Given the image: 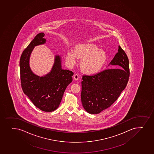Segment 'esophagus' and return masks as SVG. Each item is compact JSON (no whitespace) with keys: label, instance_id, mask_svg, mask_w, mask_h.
Here are the masks:
<instances>
[{"label":"esophagus","instance_id":"1","mask_svg":"<svg viewBox=\"0 0 154 154\" xmlns=\"http://www.w3.org/2000/svg\"><path fill=\"white\" fill-rule=\"evenodd\" d=\"M73 78H74V79L75 80H77L78 78H79V75L77 74H75L73 76Z\"/></svg>","mask_w":154,"mask_h":154}]
</instances>
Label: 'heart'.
<instances>
[{
    "instance_id": "heart-1",
    "label": "heart",
    "mask_w": 154,
    "mask_h": 154,
    "mask_svg": "<svg viewBox=\"0 0 154 154\" xmlns=\"http://www.w3.org/2000/svg\"><path fill=\"white\" fill-rule=\"evenodd\" d=\"M75 52L68 50L66 56V63L72 66L77 63L78 58H82L80 67L83 72L87 74H94L102 69L106 60L104 52L91 43H85L76 46Z\"/></svg>"
}]
</instances>
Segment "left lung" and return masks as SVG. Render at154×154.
<instances>
[{"label": "left lung", "mask_w": 154, "mask_h": 154, "mask_svg": "<svg viewBox=\"0 0 154 154\" xmlns=\"http://www.w3.org/2000/svg\"><path fill=\"white\" fill-rule=\"evenodd\" d=\"M110 64L120 68L108 69L93 75L82 76L81 102L89 113L98 114L109 107L127 86L130 76L129 59L119 46Z\"/></svg>", "instance_id": "8db88e82"}]
</instances>
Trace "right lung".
<instances>
[{
	"mask_svg": "<svg viewBox=\"0 0 154 154\" xmlns=\"http://www.w3.org/2000/svg\"><path fill=\"white\" fill-rule=\"evenodd\" d=\"M45 34L35 36L22 53L20 60V79L23 92L40 110L51 112L58 108L66 87L72 81L73 72L61 69L60 56L56 55L50 73L44 77L34 74L30 69L29 60L34 47L46 42Z\"/></svg>",
	"mask_w": 154,
	"mask_h": 154,
	"instance_id": "obj_1",
	"label": "right lung"
}]
</instances>
